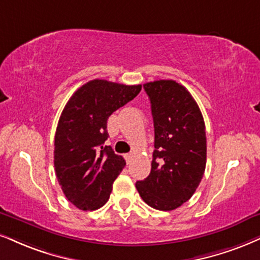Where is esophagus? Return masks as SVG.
I'll return each instance as SVG.
<instances>
[{
	"mask_svg": "<svg viewBox=\"0 0 260 260\" xmlns=\"http://www.w3.org/2000/svg\"><path fill=\"white\" fill-rule=\"evenodd\" d=\"M124 156H125V160H126L127 164H130L131 160H133V158H134V154L133 153H127V154H125Z\"/></svg>",
	"mask_w": 260,
	"mask_h": 260,
	"instance_id": "obj_1",
	"label": "esophagus"
}]
</instances>
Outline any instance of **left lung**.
Instances as JSON below:
<instances>
[{"label": "left lung", "mask_w": 260, "mask_h": 260, "mask_svg": "<svg viewBox=\"0 0 260 260\" xmlns=\"http://www.w3.org/2000/svg\"><path fill=\"white\" fill-rule=\"evenodd\" d=\"M154 123L150 174L136 182L150 207L172 211L193 197L206 168V133L200 108L179 83L160 79L143 84Z\"/></svg>", "instance_id": "1"}]
</instances>
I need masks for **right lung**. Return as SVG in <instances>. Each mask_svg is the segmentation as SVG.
Here are the masks:
<instances>
[{
  "label": "right lung",
  "instance_id": "obj_1",
  "mask_svg": "<svg viewBox=\"0 0 260 260\" xmlns=\"http://www.w3.org/2000/svg\"><path fill=\"white\" fill-rule=\"evenodd\" d=\"M141 88L94 79L82 85L63 108L55 133L54 166L63 194L79 210H98L110 199L125 160L104 146L107 119Z\"/></svg>",
  "mask_w": 260,
  "mask_h": 260
}]
</instances>
